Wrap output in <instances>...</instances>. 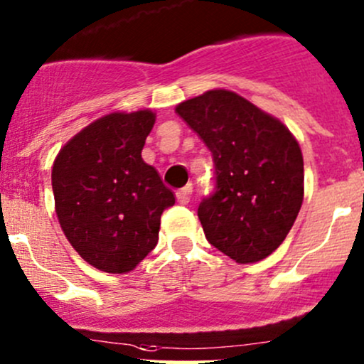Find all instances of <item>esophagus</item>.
Segmentation results:
<instances>
[{
    "instance_id": "obj_1",
    "label": "esophagus",
    "mask_w": 364,
    "mask_h": 364,
    "mask_svg": "<svg viewBox=\"0 0 364 364\" xmlns=\"http://www.w3.org/2000/svg\"><path fill=\"white\" fill-rule=\"evenodd\" d=\"M191 191H193V186H191V185H186V186H183L181 190H178V191H176V198H178V202L181 203V205H186V203L190 202Z\"/></svg>"
}]
</instances>
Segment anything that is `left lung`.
I'll use <instances>...</instances> for the list:
<instances>
[{
    "instance_id": "left-lung-1",
    "label": "left lung",
    "mask_w": 364,
    "mask_h": 364,
    "mask_svg": "<svg viewBox=\"0 0 364 364\" xmlns=\"http://www.w3.org/2000/svg\"><path fill=\"white\" fill-rule=\"evenodd\" d=\"M214 161V190L198 205L210 245L247 264L282 245L304 197L301 146L278 119L213 90L176 107Z\"/></svg>"
}]
</instances>
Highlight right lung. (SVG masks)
Returning a JSON list of instances; mask_svg holds the SVG:
<instances>
[{"instance_id":"add662e5","label":"right lung","mask_w":364,"mask_h":364,"mask_svg":"<svg viewBox=\"0 0 364 364\" xmlns=\"http://www.w3.org/2000/svg\"><path fill=\"white\" fill-rule=\"evenodd\" d=\"M150 110L105 115L60 150L51 171L60 226L77 254L105 273H127L155 249L173 190L141 159Z\"/></svg>"}]
</instances>
